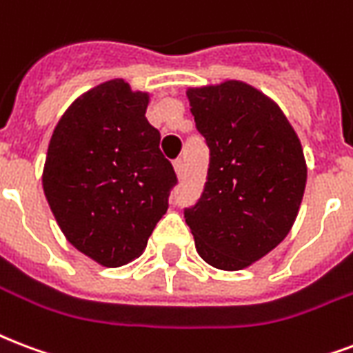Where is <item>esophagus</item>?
I'll list each match as a JSON object with an SVG mask.
<instances>
[{"mask_svg": "<svg viewBox=\"0 0 353 353\" xmlns=\"http://www.w3.org/2000/svg\"><path fill=\"white\" fill-rule=\"evenodd\" d=\"M174 170H176V174L179 177L185 174V161H183V159H176V161H174Z\"/></svg>", "mask_w": 353, "mask_h": 353, "instance_id": "1", "label": "esophagus"}]
</instances>
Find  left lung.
I'll list each match as a JSON object with an SVG mask.
<instances>
[{
    "mask_svg": "<svg viewBox=\"0 0 353 353\" xmlns=\"http://www.w3.org/2000/svg\"><path fill=\"white\" fill-rule=\"evenodd\" d=\"M187 99L211 163L185 222L205 263L244 270L292 230L307 181L302 142L279 105L244 81L188 87Z\"/></svg>",
    "mask_w": 353,
    "mask_h": 353,
    "instance_id": "8db88e82",
    "label": "left lung"
}]
</instances>
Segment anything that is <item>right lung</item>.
Here are the masks:
<instances>
[{
    "label": "right lung",
    "mask_w": 353,
    "mask_h": 353,
    "mask_svg": "<svg viewBox=\"0 0 353 353\" xmlns=\"http://www.w3.org/2000/svg\"><path fill=\"white\" fill-rule=\"evenodd\" d=\"M150 92L109 79L72 101L48 146L42 187L66 241L98 265H128L168 209L176 185L161 134L146 120Z\"/></svg>",
    "instance_id": "1"
}]
</instances>
